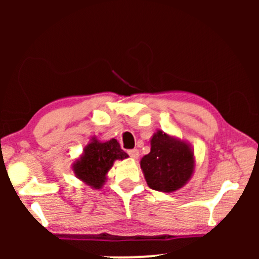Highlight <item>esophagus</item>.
<instances>
[{
  "mask_svg": "<svg viewBox=\"0 0 259 259\" xmlns=\"http://www.w3.org/2000/svg\"><path fill=\"white\" fill-rule=\"evenodd\" d=\"M127 153H129V156L132 157L133 159H138L139 158V150H136V148L127 151Z\"/></svg>",
  "mask_w": 259,
  "mask_h": 259,
  "instance_id": "obj_1",
  "label": "esophagus"
}]
</instances>
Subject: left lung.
<instances>
[{
	"instance_id": "8db88e82",
	"label": "left lung",
	"mask_w": 259,
	"mask_h": 259,
	"mask_svg": "<svg viewBox=\"0 0 259 259\" xmlns=\"http://www.w3.org/2000/svg\"><path fill=\"white\" fill-rule=\"evenodd\" d=\"M140 165L151 189L170 194L191 179L195 170L194 151L184 140L157 130L151 139L150 153L142 157Z\"/></svg>"
}]
</instances>
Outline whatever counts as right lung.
<instances>
[{
	"label": "right lung",
	"instance_id": "obj_1",
	"mask_svg": "<svg viewBox=\"0 0 259 259\" xmlns=\"http://www.w3.org/2000/svg\"><path fill=\"white\" fill-rule=\"evenodd\" d=\"M127 153L120 148L115 139L108 141H100L92 136L86 145L81 156L73 163V171L75 177L92 189H101L105 185L107 174L117 159L127 158Z\"/></svg>",
	"mask_w": 259,
	"mask_h": 259
}]
</instances>
